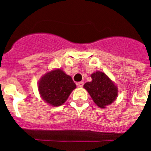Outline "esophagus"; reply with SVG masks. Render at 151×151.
Segmentation results:
<instances>
[{
    "label": "esophagus",
    "instance_id": "1",
    "mask_svg": "<svg viewBox=\"0 0 151 151\" xmlns=\"http://www.w3.org/2000/svg\"><path fill=\"white\" fill-rule=\"evenodd\" d=\"M77 85H78V87H83V85H84V82H79L77 83Z\"/></svg>",
    "mask_w": 151,
    "mask_h": 151
}]
</instances>
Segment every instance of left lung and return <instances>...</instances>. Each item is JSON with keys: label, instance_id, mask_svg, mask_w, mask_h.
I'll use <instances>...</instances> for the list:
<instances>
[{"label": "left lung", "instance_id": "8db88e82", "mask_svg": "<svg viewBox=\"0 0 151 151\" xmlns=\"http://www.w3.org/2000/svg\"><path fill=\"white\" fill-rule=\"evenodd\" d=\"M92 81L86 82L84 88L88 91L94 102L99 107L104 108L116 99L117 88L105 73L97 72L91 75Z\"/></svg>", "mask_w": 151, "mask_h": 151}]
</instances>
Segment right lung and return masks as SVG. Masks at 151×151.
<instances>
[{
    "label": "right lung",
    "instance_id": "1",
    "mask_svg": "<svg viewBox=\"0 0 151 151\" xmlns=\"http://www.w3.org/2000/svg\"><path fill=\"white\" fill-rule=\"evenodd\" d=\"M76 85L69 76L60 69L47 73L38 84L41 97L52 106H60L67 100Z\"/></svg>",
    "mask_w": 151,
    "mask_h": 151
}]
</instances>
